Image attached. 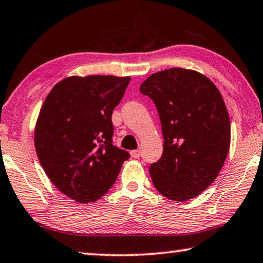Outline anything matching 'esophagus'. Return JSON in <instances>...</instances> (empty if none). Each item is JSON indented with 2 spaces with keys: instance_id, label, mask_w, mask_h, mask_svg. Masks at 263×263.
Here are the masks:
<instances>
[{
  "instance_id": "1",
  "label": "esophagus",
  "mask_w": 263,
  "mask_h": 263,
  "mask_svg": "<svg viewBox=\"0 0 263 263\" xmlns=\"http://www.w3.org/2000/svg\"><path fill=\"white\" fill-rule=\"evenodd\" d=\"M140 149H133V151H131V157L132 158H139L140 157Z\"/></svg>"
}]
</instances>
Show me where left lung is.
Segmentation results:
<instances>
[{
  "instance_id": "1",
  "label": "left lung",
  "mask_w": 263,
  "mask_h": 263,
  "mask_svg": "<svg viewBox=\"0 0 263 263\" xmlns=\"http://www.w3.org/2000/svg\"><path fill=\"white\" fill-rule=\"evenodd\" d=\"M139 90L156 104L164 136L162 156L149 166L154 187L174 201L198 197L219 176L231 145L221 93L210 78L182 68L151 74Z\"/></svg>"
}]
</instances>
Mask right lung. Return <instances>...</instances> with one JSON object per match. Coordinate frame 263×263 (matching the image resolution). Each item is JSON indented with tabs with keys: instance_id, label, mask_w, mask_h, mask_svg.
<instances>
[{
	"instance_id": "obj_1",
	"label": "right lung",
	"mask_w": 263,
	"mask_h": 263,
	"mask_svg": "<svg viewBox=\"0 0 263 263\" xmlns=\"http://www.w3.org/2000/svg\"><path fill=\"white\" fill-rule=\"evenodd\" d=\"M131 77L71 76L52 87L35 126V148L45 174L77 202L101 199L130 153L112 145V111Z\"/></svg>"
}]
</instances>
